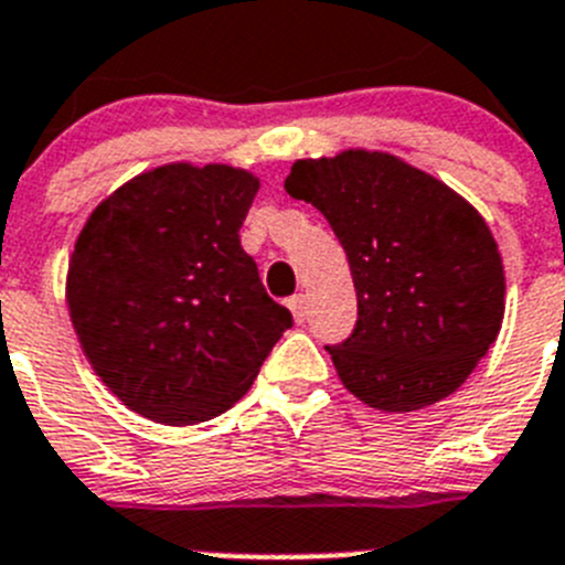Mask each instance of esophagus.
Wrapping results in <instances>:
<instances>
[{"label":"esophagus","instance_id":"obj_1","mask_svg":"<svg viewBox=\"0 0 565 565\" xmlns=\"http://www.w3.org/2000/svg\"><path fill=\"white\" fill-rule=\"evenodd\" d=\"M287 307L298 323H303V320H307V295H295V298H289Z\"/></svg>","mask_w":565,"mask_h":565}]
</instances>
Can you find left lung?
<instances>
[{
  "instance_id": "obj_1",
  "label": "left lung",
  "mask_w": 565,
  "mask_h": 565,
  "mask_svg": "<svg viewBox=\"0 0 565 565\" xmlns=\"http://www.w3.org/2000/svg\"><path fill=\"white\" fill-rule=\"evenodd\" d=\"M284 188L327 216L352 267L358 327L327 345L340 383L385 414L454 394L504 320V264L484 216L388 151L295 160Z\"/></svg>"
}]
</instances>
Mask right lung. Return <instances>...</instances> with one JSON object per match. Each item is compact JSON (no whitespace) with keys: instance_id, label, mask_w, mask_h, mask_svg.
<instances>
[{"instance_id":"right-lung-1","label":"right lung","mask_w":565,"mask_h":565,"mask_svg":"<svg viewBox=\"0 0 565 565\" xmlns=\"http://www.w3.org/2000/svg\"><path fill=\"white\" fill-rule=\"evenodd\" d=\"M253 171L166 162L111 191L67 270L78 343L120 403L162 425L225 414L292 327L238 242Z\"/></svg>"}]
</instances>
